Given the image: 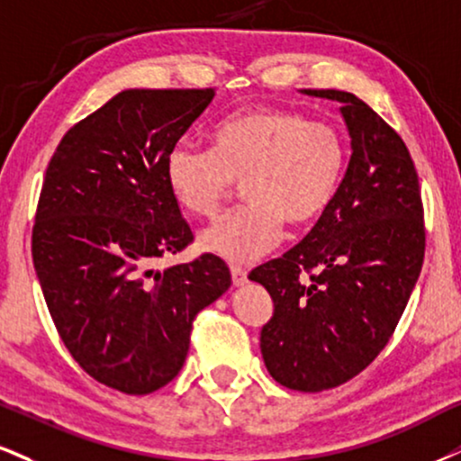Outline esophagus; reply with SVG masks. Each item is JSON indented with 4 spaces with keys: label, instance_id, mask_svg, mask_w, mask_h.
Masks as SVG:
<instances>
[{
    "label": "esophagus",
    "instance_id": "esophagus-1",
    "mask_svg": "<svg viewBox=\"0 0 461 461\" xmlns=\"http://www.w3.org/2000/svg\"><path fill=\"white\" fill-rule=\"evenodd\" d=\"M230 277H232V286H243L248 282V271L240 265H230Z\"/></svg>",
    "mask_w": 461,
    "mask_h": 461
}]
</instances>
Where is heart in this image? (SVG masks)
<instances>
[{"mask_svg": "<svg viewBox=\"0 0 461 461\" xmlns=\"http://www.w3.org/2000/svg\"><path fill=\"white\" fill-rule=\"evenodd\" d=\"M348 145L338 128L301 113L252 109L215 126L212 149L175 143L164 175L175 203L213 218L241 181L246 204L198 237L204 252L248 263L280 241L284 221L308 229L327 213L342 185Z\"/></svg>", "mask_w": 461, "mask_h": 461, "instance_id": "b5f03b06", "label": "heart"}]
</instances>
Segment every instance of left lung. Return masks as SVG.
I'll return each instance as SVG.
<instances>
[{
	"label": "left lung",
	"instance_id": "obj_1",
	"mask_svg": "<svg viewBox=\"0 0 461 461\" xmlns=\"http://www.w3.org/2000/svg\"><path fill=\"white\" fill-rule=\"evenodd\" d=\"M352 156L338 196L280 258L249 271L274 299L260 352L276 383L316 393L339 387L380 355L404 314L425 257L421 187L402 136L338 89Z\"/></svg>",
	"mask_w": 461,
	"mask_h": 461
}]
</instances>
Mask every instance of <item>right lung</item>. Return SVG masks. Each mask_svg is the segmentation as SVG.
Wrapping results in <instances>:
<instances>
[{
    "mask_svg": "<svg viewBox=\"0 0 461 461\" xmlns=\"http://www.w3.org/2000/svg\"><path fill=\"white\" fill-rule=\"evenodd\" d=\"M215 89H128L68 130L32 230L33 267L57 333L89 376L128 395L184 367L198 312L229 291L213 254L158 271L194 241L167 185V153Z\"/></svg>",
    "mask_w": 461,
    "mask_h": 461,
    "instance_id": "add662e5",
    "label": "right lung"
}]
</instances>
